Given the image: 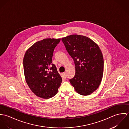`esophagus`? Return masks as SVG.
<instances>
[{"mask_svg":"<svg viewBox=\"0 0 129 129\" xmlns=\"http://www.w3.org/2000/svg\"><path fill=\"white\" fill-rule=\"evenodd\" d=\"M63 77L64 78H67V75H66V73H63Z\"/></svg>","mask_w":129,"mask_h":129,"instance_id":"obj_1","label":"esophagus"}]
</instances>
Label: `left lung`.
I'll return each mask as SVG.
<instances>
[{
    "label": "left lung",
    "instance_id": "obj_1",
    "mask_svg": "<svg viewBox=\"0 0 129 129\" xmlns=\"http://www.w3.org/2000/svg\"><path fill=\"white\" fill-rule=\"evenodd\" d=\"M61 40L75 66V74L70 83L79 94H91L98 88L103 77L104 60L99 46L82 35H72Z\"/></svg>",
    "mask_w": 129,
    "mask_h": 129
}]
</instances>
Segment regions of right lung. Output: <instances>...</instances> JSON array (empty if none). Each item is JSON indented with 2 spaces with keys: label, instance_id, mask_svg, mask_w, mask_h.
<instances>
[{
  "label": "right lung",
  "instance_id": "obj_1",
  "mask_svg": "<svg viewBox=\"0 0 129 129\" xmlns=\"http://www.w3.org/2000/svg\"><path fill=\"white\" fill-rule=\"evenodd\" d=\"M60 39H45L34 44L23 58L26 82L36 96L44 99L54 96L62 78L52 62L54 51Z\"/></svg>",
  "mask_w": 129,
  "mask_h": 129
}]
</instances>
